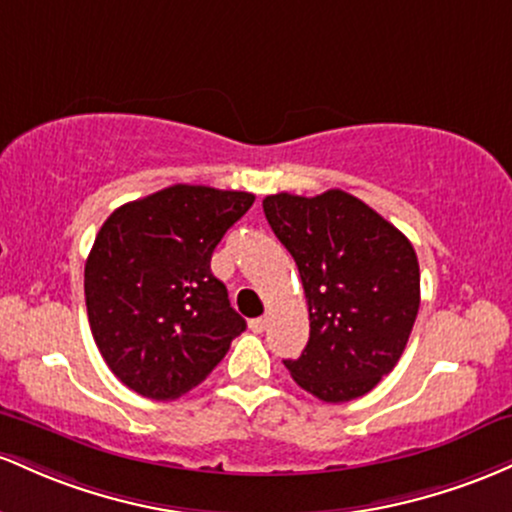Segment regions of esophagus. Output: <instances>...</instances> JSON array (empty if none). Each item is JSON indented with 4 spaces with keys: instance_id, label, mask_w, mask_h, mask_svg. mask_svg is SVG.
<instances>
[{
    "instance_id": "esophagus-1",
    "label": "esophagus",
    "mask_w": 512,
    "mask_h": 512,
    "mask_svg": "<svg viewBox=\"0 0 512 512\" xmlns=\"http://www.w3.org/2000/svg\"><path fill=\"white\" fill-rule=\"evenodd\" d=\"M249 326H251V331H256V333H263V331H266V326H268V319H266V317L251 319V321H249Z\"/></svg>"
}]
</instances>
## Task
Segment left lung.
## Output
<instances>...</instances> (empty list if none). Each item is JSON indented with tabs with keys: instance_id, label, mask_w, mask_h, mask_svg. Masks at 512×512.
Masks as SVG:
<instances>
[{
	"instance_id": "1",
	"label": "left lung",
	"mask_w": 512,
	"mask_h": 512,
	"mask_svg": "<svg viewBox=\"0 0 512 512\" xmlns=\"http://www.w3.org/2000/svg\"><path fill=\"white\" fill-rule=\"evenodd\" d=\"M275 237L300 271L309 341L285 360L304 392L329 404L358 399L394 370L409 343L421 271L411 241L346 191L263 198Z\"/></svg>"
}]
</instances>
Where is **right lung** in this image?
Wrapping results in <instances>:
<instances>
[{
    "instance_id": "1",
    "label": "right lung",
    "mask_w": 512,
    "mask_h": 512,
    "mask_svg": "<svg viewBox=\"0 0 512 512\" xmlns=\"http://www.w3.org/2000/svg\"><path fill=\"white\" fill-rule=\"evenodd\" d=\"M251 205V193L176 183L103 222L84 266L86 314L103 360L132 392L186 394L246 329L210 258Z\"/></svg>"
}]
</instances>
